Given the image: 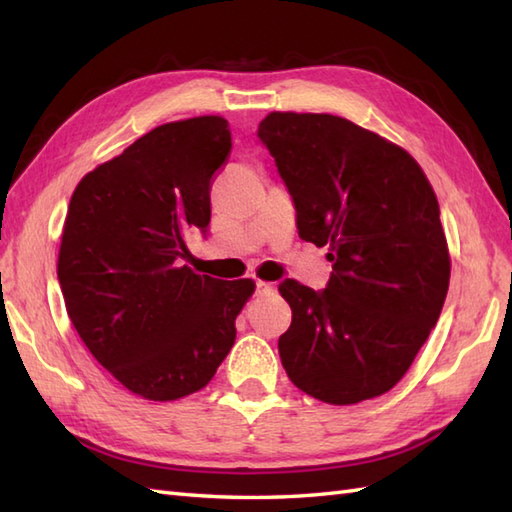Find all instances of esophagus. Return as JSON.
<instances>
[{
    "mask_svg": "<svg viewBox=\"0 0 512 512\" xmlns=\"http://www.w3.org/2000/svg\"><path fill=\"white\" fill-rule=\"evenodd\" d=\"M255 292H257V295H273L275 286L273 284H266V281H257Z\"/></svg>",
    "mask_w": 512,
    "mask_h": 512,
    "instance_id": "obj_1",
    "label": "esophagus"
}]
</instances>
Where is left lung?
<instances>
[{
    "label": "left lung",
    "mask_w": 512,
    "mask_h": 512,
    "mask_svg": "<svg viewBox=\"0 0 512 512\" xmlns=\"http://www.w3.org/2000/svg\"><path fill=\"white\" fill-rule=\"evenodd\" d=\"M257 136L286 182L299 237L330 246L323 290L279 284L288 378L330 405L383 396L411 367L449 290L440 206L405 149L332 114L273 112Z\"/></svg>",
    "instance_id": "8db88e82"
}]
</instances>
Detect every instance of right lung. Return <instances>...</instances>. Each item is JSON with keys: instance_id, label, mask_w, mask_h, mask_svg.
Wrapping results in <instances>:
<instances>
[{"instance_id": "1", "label": "right lung", "mask_w": 512, "mask_h": 512, "mask_svg": "<svg viewBox=\"0 0 512 512\" xmlns=\"http://www.w3.org/2000/svg\"><path fill=\"white\" fill-rule=\"evenodd\" d=\"M228 151L222 116L167 123L72 193L57 264L65 310L96 361L147 400L209 385L255 290L250 279H213L182 264L184 239L211 222V180Z\"/></svg>"}]
</instances>
